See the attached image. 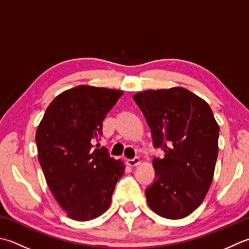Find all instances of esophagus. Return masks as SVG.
<instances>
[{
    "label": "esophagus",
    "mask_w": 249,
    "mask_h": 249,
    "mask_svg": "<svg viewBox=\"0 0 249 249\" xmlns=\"http://www.w3.org/2000/svg\"><path fill=\"white\" fill-rule=\"evenodd\" d=\"M126 163H127V165H129V166H136V165H138L140 163V160H139V158L128 159L127 160H126Z\"/></svg>",
    "instance_id": "obj_1"
}]
</instances>
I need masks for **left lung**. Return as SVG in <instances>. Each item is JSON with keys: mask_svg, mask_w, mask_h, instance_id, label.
I'll return each mask as SVG.
<instances>
[{"mask_svg": "<svg viewBox=\"0 0 249 249\" xmlns=\"http://www.w3.org/2000/svg\"><path fill=\"white\" fill-rule=\"evenodd\" d=\"M152 134L155 178L145 190L159 216L181 219L201 205L211 187L218 157L219 126L206 101L182 87L134 95Z\"/></svg>", "mask_w": 249, "mask_h": 249, "instance_id": "left-lung-1", "label": "left lung"}]
</instances>
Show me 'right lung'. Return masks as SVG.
<instances>
[{
  "label": "right lung",
  "mask_w": 249,
  "mask_h": 249,
  "mask_svg": "<svg viewBox=\"0 0 249 249\" xmlns=\"http://www.w3.org/2000/svg\"><path fill=\"white\" fill-rule=\"evenodd\" d=\"M123 95L118 89L80 85L53 99L38 125V162L51 192L73 220L99 217L111 204L125 165L98 148L102 122Z\"/></svg>",
  "instance_id": "add662e5"
}]
</instances>
